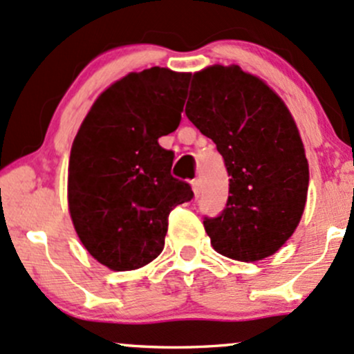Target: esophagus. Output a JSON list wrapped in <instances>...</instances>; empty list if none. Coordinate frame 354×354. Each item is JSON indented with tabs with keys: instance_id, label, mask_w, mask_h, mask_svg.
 I'll use <instances>...</instances> for the list:
<instances>
[{
	"instance_id": "esophagus-1",
	"label": "esophagus",
	"mask_w": 354,
	"mask_h": 354,
	"mask_svg": "<svg viewBox=\"0 0 354 354\" xmlns=\"http://www.w3.org/2000/svg\"><path fill=\"white\" fill-rule=\"evenodd\" d=\"M192 190H194V194H196V197L201 196V192H202L201 178H196V180H192Z\"/></svg>"
}]
</instances>
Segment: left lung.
<instances>
[{"mask_svg":"<svg viewBox=\"0 0 354 354\" xmlns=\"http://www.w3.org/2000/svg\"><path fill=\"white\" fill-rule=\"evenodd\" d=\"M185 115L212 138L230 177L224 210L204 217L212 248L244 263L271 256L308 197V160L288 106L237 65H214L194 75Z\"/></svg>","mask_w":354,"mask_h":354,"instance_id":"left-lung-1","label":"left lung"}]
</instances>
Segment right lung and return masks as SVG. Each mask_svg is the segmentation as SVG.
<instances>
[{"mask_svg": "<svg viewBox=\"0 0 354 354\" xmlns=\"http://www.w3.org/2000/svg\"><path fill=\"white\" fill-rule=\"evenodd\" d=\"M190 73H130L93 103L73 140L68 207L75 230L98 263L132 271L164 249L169 214L194 197L172 177L174 152L158 145L177 130Z\"/></svg>", "mask_w": 354, "mask_h": 354, "instance_id": "right-lung-1", "label": "right lung"}]
</instances>
